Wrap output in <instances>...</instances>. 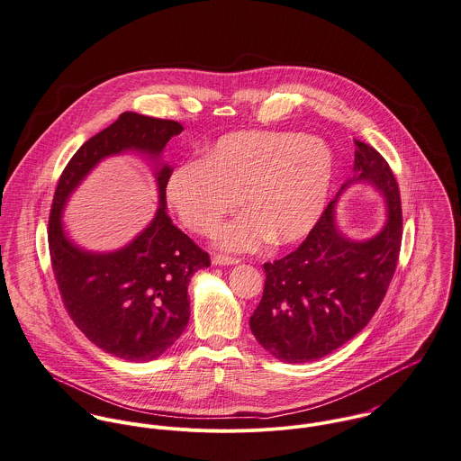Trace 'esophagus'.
Here are the masks:
<instances>
[{
    "label": "esophagus",
    "instance_id": "obj_1",
    "mask_svg": "<svg viewBox=\"0 0 461 461\" xmlns=\"http://www.w3.org/2000/svg\"><path fill=\"white\" fill-rule=\"evenodd\" d=\"M212 262H213V266H235L240 260L235 257H228V255H213Z\"/></svg>",
    "mask_w": 461,
    "mask_h": 461
}]
</instances>
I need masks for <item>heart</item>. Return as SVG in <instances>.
Returning <instances> with one entry per match:
<instances>
[{"instance_id": "b5f03b06", "label": "heart", "mask_w": 461, "mask_h": 461, "mask_svg": "<svg viewBox=\"0 0 461 461\" xmlns=\"http://www.w3.org/2000/svg\"><path fill=\"white\" fill-rule=\"evenodd\" d=\"M334 174V152L320 138L240 131L219 138L201 161L177 165L167 179V201L188 230L212 235L242 195L248 212L217 233V244L251 251L266 240L307 237L327 208Z\"/></svg>"}]
</instances>
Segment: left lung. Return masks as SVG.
<instances>
[{"mask_svg": "<svg viewBox=\"0 0 461 461\" xmlns=\"http://www.w3.org/2000/svg\"><path fill=\"white\" fill-rule=\"evenodd\" d=\"M354 177L325 208L307 239L287 257L264 264V294L249 318L257 341L284 363L329 356L359 334L383 303L402 242L401 192L388 161L356 140ZM354 182H368L389 206L385 228L372 240L345 238L335 203Z\"/></svg>", "mask_w": 461, "mask_h": 461, "instance_id": "8db88e82", "label": "left lung"}]
</instances>
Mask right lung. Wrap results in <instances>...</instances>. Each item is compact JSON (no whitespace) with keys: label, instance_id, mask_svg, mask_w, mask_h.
<instances>
[{"label":"right lung","instance_id":"right-lung-1","mask_svg":"<svg viewBox=\"0 0 461 461\" xmlns=\"http://www.w3.org/2000/svg\"><path fill=\"white\" fill-rule=\"evenodd\" d=\"M183 125L174 120L122 113L89 138L69 159L55 188L48 246L53 276L73 323L104 352L145 363L165 354L190 318L188 284L210 257L167 215V163L154 167L159 208L150 224L127 246L96 253L78 248L62 230V210L82 179L107 156L138 152L161 156Z\"/></svg>","mask_w":461,"mask_h":461}]
</instances>
